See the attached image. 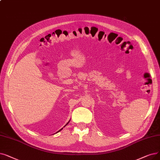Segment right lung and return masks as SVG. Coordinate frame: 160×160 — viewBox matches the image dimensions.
Instances as JSON below:
<instances>
[{"label": "right lung", "instance_id": "obj_1", "mask_svg": "<svg viewBox=\"0 0 160 160\" xmlns=\"http://www.w3.org/2000/svg\"><path fill=\"white\" fill-rule=\"evenodd\" d=\"M70 121H71V120H69V122H70ZM69 122H68V123H67V124H66V125H65V126H64V127H65V126H67V124H68V123H69ZM62 129H63V128H62V129H60V130H59V131H58V132H57V133H58V132H59V131H61V130H62Z\"/></svg>", "mask_w": 160, "mask_h": 160}]
</instances>
